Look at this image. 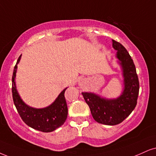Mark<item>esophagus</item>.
<instances>
[{"label":"esophagus","instance_id":"obj_1","mask_svg":"<svg viewBox=\"0 0 156 156\" xmlns=\"http://www.w3.org/2000/svg\"><path fill=\"white\" fill-rule=\"evenodd\" d=\"M84 83V81H82L81 82H80V84H81V85H82V84H83Z\"/></svg>","mask_w":156,"mask_h":156}]
</instances>
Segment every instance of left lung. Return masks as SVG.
<instances>
[{"mask_svg":"<svg viewBox=\"0 0 156 156\" xmlns=\"http://www.w3.org/2000/svg\"><path fill=\"white\" fill-rule=\"evenodd\" d=\"M112 43L124 72V90L122 95L117 99L107 100L91 93H82L93 119L100 124L106 125L119 124L129 116L137 105L140 89L139 80L132 57L122 44L114 40H112Z\"/></svg>","mask_w":156,"mask_h":156,"instance_id":"1","label":"left lung"}]
</instances>
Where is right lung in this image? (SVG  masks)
I'll return each mask as SVG.
<instances>
[{
  "label": "right lung",
  "mask_w": 156,
  "mask_h": 156,
  "mask_svg": "<svg viewBox=\"0 0 156 156\" xmlns=\"http://www.w3.org/2000/svg\"><path fill=\"white\" fill-rule=\"evenodd\" d=\"M21 56L17 60L12 76V96L16 110L23 122L30 127L43 132L54 131L64 124L68 115V108L64 96L66 88L61 92L53 103L48 107L37 109L27 105L19 97L14 82L17 64L20 61Z\"/></svg>",
  "instance_id": "1"
}]
</instances>
